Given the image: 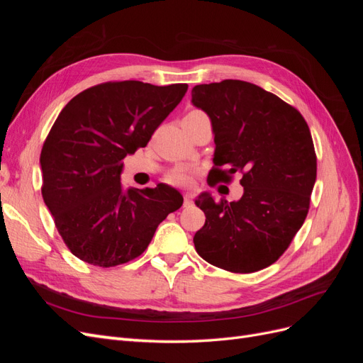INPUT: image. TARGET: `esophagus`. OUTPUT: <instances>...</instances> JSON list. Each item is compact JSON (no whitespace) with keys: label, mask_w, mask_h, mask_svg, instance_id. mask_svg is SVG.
Masks as SVG:
<instances>
[{"label":"esophagus","mask_w":363,"mask_h":363,"mask_svg":"<svg viewBox=\"0 0 363 363\" xmlns=\"http://www.w3.org/2000/svg\"><path fill=\"white\" fill-rule=\"evenodd\" d=\"M192 203V194L191 192H184L183 194V206H189Z\"/></svg>","instance_id":"esophagus-1"}]
</instances>
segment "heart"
<instances>
[{"label":"heart","mask_w":363,"mask_h":363,"mask_svg":"<svg viewBox=\"0 0 363 363\" xmlns=\"http://www.w3.org/2000/svg\"><path fill=\"white\" fill-rule=\"evenodd\" d=\"M189 113H201V112H189ZM167 182L175 186H183L189 182V171L184 168H175L167 175Z\"/></svg>","instance_id":"b5f03b06"}]
</instances>
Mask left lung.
Here are the masks:
<instances>
[{"label":"left lung","mask_w":363,"mask_h":363,"mask_svg":"<svg viewBox=\"0 0 363 363\" xmlns=\"http://www.w3.org/2000/svg\"><path fill=\"white\" fill-rule=\"evenodd\" d=\"M192 104L211 118L215 136L208 179L228 182L240 172L244 188L232 203H216L207 192L195 200L206 215L194 236L195 250L225 271L267 268L289 247L309 212L316 180L309 125L277 95L242 80L196 84Z\"/></svg>","instance_id":"1"}]
</instances>
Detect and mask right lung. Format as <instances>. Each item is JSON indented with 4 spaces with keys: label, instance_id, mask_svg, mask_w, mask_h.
Here are the masks:
<instances>
[{
    "label": "right lung",
    "instance_id": "add662e5",
    "mask_svg": "<svg viewBox=\"0 0 363 363\" xmlns=\"http://www.w3.org/2000/svg\"><path fill=\"white\" fill-rule=\"evenodd\" d=\"M188 84L136 80L89 87L63 107L40 152L42 196L75 257L108 268L140 256L183 204L168 184L123 188V160L145 147Z\"/></svg>",
    "mask_w": 363,
    "mask_h": 363
}]
</instances>
